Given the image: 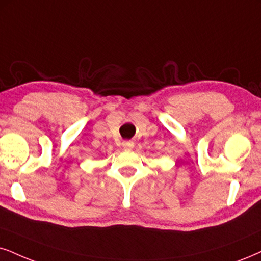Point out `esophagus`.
<instances>
[{
	"label": "esophagus",
	"mask_w": 261,
	"mask_h": 261,
	"mask_svg": "<svg viewBox=\"0 0 261 261\" xmlns=\"http://www.w3.org/2000/svg\"><path fill=\"white\" fill-rule=\"evenodd\" d=\"M122 147H123L124 150H132L134 147V143L130 140L123 141V143H122Z\"/></svg>",
	"instance_id": "1"
}]
</instances>
